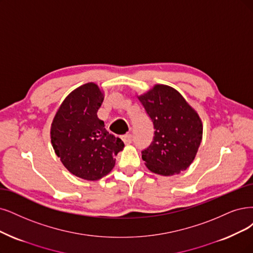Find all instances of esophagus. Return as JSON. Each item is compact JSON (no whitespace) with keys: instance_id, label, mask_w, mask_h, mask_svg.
<instances>
[{"instance_id":"esophagus-1","label":"esophagus","mask_w":253,"mask_h":253,"mask_svg":"<svg viewBox=\"0 0 253 253\" xmlns=\"http://www.w3.org/2000/svg\"><path fill=\"white\" fill-rule=\"evenodd\" d=\"M121 138H122V141L124 142V144H126V145H128V144L132 142V135L130 133H126L124 135H122Z\"/></svg>"}]
</instances>
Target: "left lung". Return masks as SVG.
Returning <instances> with one entry per match:
<instances>
[{
  "label": "left lung",
  "instance_id": "left-lung-1",
  "mask_svg": "<svg viewBox=\"0 0 253 253\" xmlns=\"http://www.w3.org/2000/svg\"><path fill=\"white\" fill-rule=\"evenodd\" d=\"M137 99L154 125L151 145L142 152L151 172L171 176L191 166L202 141L203 126L199 115L175 88L155 84Z\"/></svg>",
  "mask_w": 253,
  "mask_h": 253
}]
</instances>
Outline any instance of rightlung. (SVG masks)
Listing matches in <instances>:
<instances>
[{
  "instance_id": "1",
  "label": "right lung",
  "mask_w": 253,
  "mask_h": 253,
  "mask_svg": "<svg viewBox=\"0 0 253 253\" xmlns=\"http://www.w3.org/2000/svg\"><path fill=\"white\" fill-rule=\"evenodd\" d=\"M103 100L104 92L98 84H83L63 100L51 124L56 155L70 173L84 180L106 176L124 148L122 139L110 134L97 116Z\"/></svg>"
}]
</instances>
